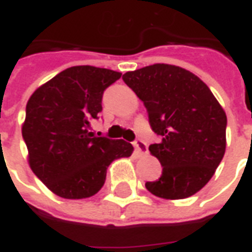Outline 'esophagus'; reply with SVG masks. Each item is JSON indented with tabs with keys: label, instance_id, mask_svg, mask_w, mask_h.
Here are the masks:
<instances>
[{
	"label": "esophagus",
	"instance_id": "1",
	"mask_svg": "<svg viewBox=\"0 0 252 252\" xmlns=\"http://www.w3.org/2000/svg\"><path fill=\"white\" fill-rule=\"evenodd\" d=\"M133 147H135V150H136L140 155H144V154H147L148 151L147 144L143 142V140H136V142L133 143Z\"/></svg>",
	"mask_w": 252,
	"mask_h": 252
}]
</instances>
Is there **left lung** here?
<instances>
[{"mask_svg":"<svg viewBox=\"0 0 252 252\" xmlns=\"http://www.w3.org/2000/svg\"><path fill=\"white\" fill-rule=\"evenodd\" d=\"M142 99L153 131L162 137L148 150L162 164L160 178L146 182L166 200L195 194L209 182L225 153L227 116L211 89L193 72L157 63L123 75Z\"/></svg>","mask_w":252,"mask_h":252,"instance_id":"1","label":"left lung"}]
</instances>
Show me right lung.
Instances as JSON below:
<instances>
[{
	"mask_svg": "<svg viewBox=\"0 0 252 252\" xmlns=\"http://www.w3.org/2000/svg\"><path fill=\"white\" fill-rule=\"evenodd\" d=\"M120 77L121 72L108 68L70 67L36 89L27 102L21 131L28 163L62 198L81 200L98 193L108 166L131 157V143L90 132V121L102 110L105 89Z\"/></svg>",
	"mask_w": 252,
	"mask_h": 252,
	"instance_id": "right-lung-1",
	"label": "right lung"
}]
</instances>
